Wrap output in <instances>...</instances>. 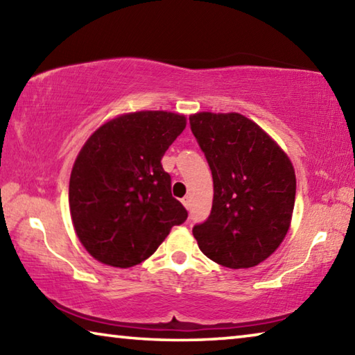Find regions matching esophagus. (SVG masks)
Returning <instances> with one entry per match:
<instances>
[{"label":"esophagus","instance_id":"34e87169","mask_svg":"<svg viewBox=\"0 0 355 355\" xmlns=\"http://www.w3.org/2000/svg\"><path fill=\"white\" fill-rule=\"evenodd\" d=\"M182 203H183L186 209H189V207H191V199H189L188 196H186V197H183V199H182Z\"/></svg>","mask_w":355,"mask_h":355}]
</instances>
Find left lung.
<instances>
[{
  "label": "left lung",
  "mask_w": 355,
  "mask_h": 355,
  "mask_svg": "<svg viewBox=\"0 0 355 355\" xmlns=\"http://www.w3.org/2000/svg\"><path fill=\"white\" fill-rule=\"evenodd\" d=\"M192 135L213 175L208 219L192 228L209 260L232 269L257 266L284 241L290 228L296 175L277 144L238 112H197Z\"/></svg>",
  "instance_id": "8db88e82"
}]
</instances>
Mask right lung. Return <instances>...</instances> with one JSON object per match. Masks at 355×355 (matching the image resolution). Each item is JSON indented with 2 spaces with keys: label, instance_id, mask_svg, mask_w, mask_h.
I'll use <instances>...</instances> for the list:
<instances>
[{
  "label": "right lung",
  "instance_id": "obj_1",
  "mask_svg": "<svg viewBox=\"0 0 355 355\" xmlns=\"http://www.w3.org/2000/svg\"><path fill=\"white\" fill-rule=\"evenodd\" d=\"M184 127L186 117L175 112H130L84 144L71 169L69 203L76 235L95 260L135 266L188 218L161 164Z\"/></svg>",
  "mask_w": 355,
  "mask_h": 355
}]
</instances>
